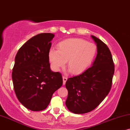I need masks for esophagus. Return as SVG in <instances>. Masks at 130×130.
<instances>
[{"label": "esophagus", "instance_id": "1", "mask_svg": "<svg viewBox=\"0 0 130 130\" xmlns=\"http://www.w3.org/2000/svg\"><path fill=\"white\" fill-rule=\"evenodd\" d=\"M62 78H63V85H65V83H66V81L67 80V78L64 77V76Z\"/></svg>", "mask_w": 130, "mask_h": 130}]
</instances>
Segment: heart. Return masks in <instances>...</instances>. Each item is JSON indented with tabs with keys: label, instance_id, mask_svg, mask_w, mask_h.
I'll return each instance as SVG.
<instances>
[{
	"label": "heart",
	"instance_id": "heart-1",
	"mask_svg": "<svg viewBox=\"0 0 130 130\" xmlns=\"http://www.w3.org/2000/svg\"><path fill=\"white\" fill-rule=\"evenodd\" d=\"M97 52L98 47L95 44L89 43L85 40L73 38L59 43L58 50H50L49 59L55 70H59L67 61L70 71L73 74H79L91 65Z\"/></svg>",
	"mask_w": 130,
	"mask_h": 130
}]
</instances>
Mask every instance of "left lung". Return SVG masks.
I'll list each match as a JSON object with an SVG mask.
<instances>
[{"mask_svg":"<svg viewBox=\"0 0 130 130\" xmlns=\"http://www.w3.org/2000/svg\"><path fill=\"white\" fill-rule=\"evenodd\" d=\"M98 47L92 66L78 75L69 78L65 87L68 95L65 102L70 112L82 114L94 109L109 93L114 74V64L106 44L91 36Z\"/></svg>","mask_w":130,"mask_h":130,"instance_id":"8db88e82","label":"left lung"}]
</instances>
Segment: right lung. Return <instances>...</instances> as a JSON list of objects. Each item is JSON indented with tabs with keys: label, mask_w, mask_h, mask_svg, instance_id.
<instances>
[{
	"label": "right lung",
	"mask_w": 130,
	"mask_h": 130,
	"mask_svg": "<svg viewBox=\"0 0 130 130\" xmlns=\"http://www.w3.org/2000/svg\"><path fill=\"white\" fill-rule=\"evenodd\" d=\"M55 34L41 33L21 46L15 58L12 78L15 93L28 109L47 108L54 92L63 83L61 74L51 70L49 52Z\"/></svg>",
	"instance_id": "obj_1"
}]
</instances>
